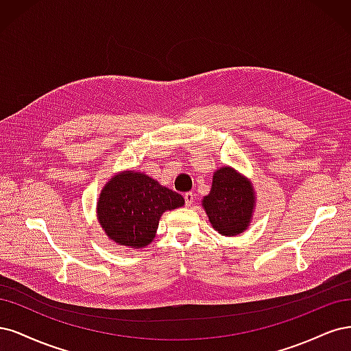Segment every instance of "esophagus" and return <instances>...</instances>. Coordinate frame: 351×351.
Listing matches in <instances>:
<instances>
[{"label": "esophagus", "instance_id": "34e87169", "mask_svg": "<svg viewBox=\"0 0 351 351\" xmlns=\"http://www.w3.org/2000/svg\"><path fill=\"white\" fill-rule=\"evenodd\" d=\"M184 199H185V206L189 207L192 202H194V199H195V194H194V192H185Z\"/></svg>", "mask_w": 351, "mask_h": 351}]
</instances>
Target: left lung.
Instances as JSON below:
<instances>
[{"instance_id":"left-lung-1","label":"left lung","mask_w":351,"mask_h":351,"mask_svg":"<svg viewBox=\"0 0 351 351\" xmlns=\"http://www.w3.org/2000/svg\"><path fill=\"white\" fill-rule=\"evenodd\" d=\"M255 204L251 184L232 167H221L213 176L211 192L202 199L213 228L224 236L242 233Z\"/></svg>"}]
</instances>
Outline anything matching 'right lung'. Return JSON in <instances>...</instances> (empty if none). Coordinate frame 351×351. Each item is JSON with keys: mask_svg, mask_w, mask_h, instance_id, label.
Wrapping results in <instances>:
<instances>
[{"mask_svg": "<svg viewBox=\"0 0 351 351\" xmlns=\"http://www.w3.org/2000/svg\"><path fill=\"white\" fill-rule=\"evenodd\" d=\"M184 202L178 192L131 171L105 185L97 202V219L112 241L138 250L153 241L162 214Z\"/></svg>", "mask_w": 351, "mask_h": 351, "instance_id": "obj_1", "label": "right lung"}]
</instances>
